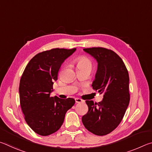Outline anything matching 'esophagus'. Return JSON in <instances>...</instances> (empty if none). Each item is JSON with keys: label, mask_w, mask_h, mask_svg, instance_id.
Here are the masks:
<instances>
[{"label": "esophagus", "mask_w": 152, "mask_h": 152, "mask_svg": "<svg viewBox=\"0 0 152 152\" xmlns=\"http://www.w3.org/2000/svg\"><path fill=\"white\" fill-rule=\"evenodd\" d=\"M75 101H76V103H80V102H83L84 101H83V100H82V99H79V98H76V99H75Z\"/></svg>", "instance_id": "esophagus-1"}]
</instances>
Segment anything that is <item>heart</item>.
I'll use <instances>...</instances> for the list:
<instances>
[{
  "label": "heart",
  "mask_w": 152,
  "mask_h": 152,
  "mask_svg": "<svg viewBox=\"0 0 152 152\" xmlns=\"http://www.w3.org/2000/svg\"><path fill=\"white\" fill-rule=\"evenodd\" d=\"M77 68H89L92 69V61L86 56H80L76 59Z\"/></svg>",
  "instance_id": "b5f03b06"
}]
</instances>
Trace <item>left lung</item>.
<instances>
[{
    "label": "left lung",
    "instance_id": "left-lung-1",
    "mask_svg": "<svg viewBox=\"0 0 152 152\" xmlns=\"http://www.w3.org/2000/svg\"><path fill=\"white\" fill-rule=\"evenodd\" d=\"M96 59L97 72L92 88L103 93L99 103L86 101L88 110L82 117L87 130L96 135L112 132L121 121L129 103V77L124 62L115 51L104 48H85Z\"/></svg>",
    "mask_w": 152,
    "mask_h": 152
}]
</instances>
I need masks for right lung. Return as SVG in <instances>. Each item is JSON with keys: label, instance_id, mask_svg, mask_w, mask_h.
Listing matches in <instances>:
<instances>
[{"label": "right lung", "instance_id": "obj_1", "mask_svg": "<svg viewBox=\"0 0 152 152\" xmlns=\"http://www.w3.org/2000/svg\"><path fill=\"white\" fill-rule=\"evenodd\" d=\"M76 50L54 48L37 53L22 74L19 84L20 107L27 125L40 135L57 132L63 124L67 110L75 103L72 98L51 97L50 93L61 64Z\"/></svg>", "mask_w": 152, "mask_h": 152}]
</instances>
